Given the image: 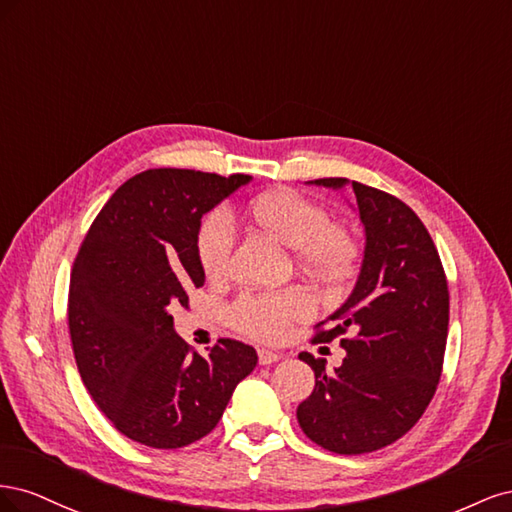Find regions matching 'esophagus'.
Listing matches in <instances>:
<instances>
[{"mask_svg":"<svg viewBox=\"0 0 512 512\" xmlns=\"http://www.w3.org/2000/svg\"><path fill=\"white\" fill-rule=\"evenodd\" d=\"M282 359L280 352H273V350H267V348H260L258 350V363L260 365H273Z\"/></svg>","mask_w":512,"mask_h":512,"instance_id":"obj_1","label":"esophagus"}]
</instances>
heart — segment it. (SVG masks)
Here are the masks:
<instances>
[{
    "label": "heart",
    "mask_w": 512,
    "mask_h": 512,
    "mask_svg": "<svg viewBox=\"0 0 512 512\" xmlns=\"http://www.w3.org/2000/svg\"><path fill=\"white\" fill-rule=\"evenodd\" d=\"M254 222L267 235L292 247L299 265L324 280L344 277L356 256V241L329 211L294 190H273L250 203ZM235 247V222L226 207L209 211L198 226L196 254L209 280H220ZM314 314V299L303 288L245 292L228 307V320L241 335L258 342H277L294 322Z\"/></svg>",
    "instance_id": "1"
}]
</instances>
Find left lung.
Returning a JSON list of instances; mask_svg holds the SVG:
<instances>
[{
	"label": "left lung",
	"mask_w": 512,
	"mask_h": 512,
	"mask_svg": "<svg viewBox=\"0 0 512 512\" xmlns=\"http://www.w3.org/2000/svg\"><path fill=\"white\" fill-rule=\"evenodd\" d=\"M316 183L342 188L346 179ZM352 190L367 235L361 275L312 337H342L346 359L327 371L324 359L299 354L316 374L297 408L299 425L337 455L378 451L416 425L438 389L448 335V284L429 230L397 196L359 181Z\"/></svg>",
	"instance_id": "8db88e82"
}]
</instances>
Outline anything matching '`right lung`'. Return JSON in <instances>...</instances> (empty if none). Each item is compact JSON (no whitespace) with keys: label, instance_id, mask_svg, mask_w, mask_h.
Instances as JSON below:
<instances>
[{"label":"right lung","instance_id":"add662e5","mask_svg":"<svg viewBox=\"0 0 512 512\" xmlns=\"http://www.w3.org/2000/svg\"><path fill=\"white\" fill-rule=\"evenodd\" d=\"M250 175L149 168L96 215L74 258L68 329L85 389L117 431L153 448L188 446L218 425L256 350L222 337L207 356L173 327L205 284L200 218Z\"/></svg>","mask_w":512,"mask_h":512}]
</instances>
